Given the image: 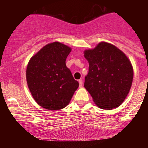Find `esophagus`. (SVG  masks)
Wrapping results in <instances>:
<instances>
[{"label":"esophagus","instance_id":"1","mask_svg":"<svg viewBox=\"0 0 148 148\" xmlns=\"http://www.w3.org/2000/svg\"><path fill=\"white\" fill-rule=\"evenodd\" d=\"M79 86H80V87H82V86H83V80L82 79H79Z\"/></svg>","mask_w":148,"mask_h":148}]
</instances>
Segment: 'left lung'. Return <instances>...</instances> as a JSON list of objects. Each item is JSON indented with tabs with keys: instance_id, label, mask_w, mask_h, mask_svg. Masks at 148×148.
Here are the masks:
<instances>
[{
	"instance_id": "obj_1",
	"label": "left lung",
	"mask_w": 148,
	"mask_h": 148,
	"mask_svg": "<svg viewBox=\"0 0 148 148\" xmlns=\"http://www.w3.org/2000/svg\"><path fill=\"white\" fill-rule=\"evenodd\" d=\"M88 74L84 87L101 109L111 110L121 105L132 87L134 70L128 58L111 44L101 42L84 51Z\"/></svg>"
}]
</instances>
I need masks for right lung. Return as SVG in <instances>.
<instances>
[{
    "label": "right lung",
    "mask_w": 148,
    "mask_h": 148,
    "mask_svg": "<svg viewBox=\"0 0 148 148\" xmlns=\"http://www.w3.org/2000/svg\"><path fill=\"white\" fill-rule=\"evenodd\" d=\"M71 51L67 45L54 42L45 46L28 62L27 84L34 99L42 108L51 111L64 108L79 87L65 64Z\"/></svg>",
    "instance_id": "1"
}]
</instances>
